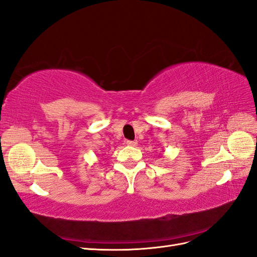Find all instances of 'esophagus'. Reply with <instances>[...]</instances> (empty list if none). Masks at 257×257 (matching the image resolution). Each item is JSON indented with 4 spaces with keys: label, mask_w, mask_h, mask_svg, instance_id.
I'll use <instances>...</instances> for the list:
<instances>
[{
    "label": "esophagus",
    "mask_w": 257,
    "mask_h": 257,
    "mask_svg": "<svg viewBox=\"0 0 257 257\" xmlns=\"http://www.w3.org/2000/svg\"><path fill=\"white\" fill-rule=\"evenodd\" d=\"M126 145H127V146H131V147H135V146H137V142H136V141H134V142L127 141V142H126Z\"/></svg>",
    "instance_id": "1"
}]
</instances>
